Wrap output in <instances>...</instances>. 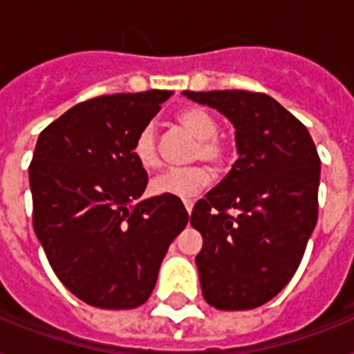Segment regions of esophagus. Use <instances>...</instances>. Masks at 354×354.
<instances>
[{"instance_id":"esophagus-1","label":"esophagus","mask_w":354,"mask_h":354,"mask_svg":"<svg viewBox=\"0 0 354 354\" xmlns=\"http://www.w3.org/2000/svg\"><path fill=\"white\" fill-rule=\"evenodd\" d=\"M183 205H185V211H187L189 215H191V211H193V202H191V200H185V202H183Z\"/></svg>"}]
</instances>
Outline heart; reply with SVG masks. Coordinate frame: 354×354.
Segmentation results:
<instances>
[{
	"mask_svg": "<svg viewBox=\"0 0 354 354\" xmlns=\"http://www.w3.org/2000/svg\"><path fill=\"white\" fill-rule=\"evenodd\" d=\"M178 122L187 130L193 138L198 139L194 149V160H204L207 163L218 165L226 158V147L218 133L216 119L202 108H185L178 113ZM132 154L139 167L145 171H152L160 167V152L156 141V130L152 127H145L133 139ZM209 183V172L202 167H187V169H172L152 178L150 191L158 196H172V198L187 200L193 198Z\"/></svg>",
	"mask_w": 354,
	"mask_h": 354,
	"instance_id": "1",
	"label": "heart"
}]
</instances>
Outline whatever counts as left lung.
<instances>
[{
	"label": "left lung",
	"instance_id": "left-lung-1",
	"mask_svg": "<svg viewBox=\"0 0 354 354\" xmlns=\"http://www.w3.org/2000/svg\"><path fill=\"white\" fill-rule=\"evenodd\" d=\"M183 95L230 119L239 154L191 215L204 239L196 255L202 294L218 310L257 308L288 285L314 232L318 152L307 128L270 95L242 90Z\"/></svg>",
	"mask_w": 354,
	"mask_h": 354
}]
</instances>
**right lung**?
Wrapping results in <instances>:
<instances>
[{"mask_svg": "<svg viewBox=\"0 0 354 354\" xmlns=\"http://www.w3.org/2000/svg\"><path fill=\"white\" fill-rule=\"evenodd\" d=\"M172 91L95 97L38 136L29 167L32 226L57 277L97 308H136L187 226L182 200H141L147 171L132 154Z\"/></svg>", "mask_w": 354, "mask_h": 354, "instance_id": "1", "label": "right lung"}]
</instances>
